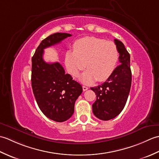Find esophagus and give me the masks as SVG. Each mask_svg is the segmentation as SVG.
I'll return each instance as SVG.
<instances>
[{
  "label": "esophagus",
  "mask_w": 159,
  "mask_h": 159,
  "mask_svg": "<svg viewBox=\"0 0 159 159\" xmlns=\"http://www.w3.org/2000/svg\"><path fill=\"white\" fill-rule=\"evenodd\" d=\"M87 89H88V87H86V86H83V90L84 91V92H85V91H86V90H87Z\"/></svg>",
  "instance_id": "1"
}]
</instances>
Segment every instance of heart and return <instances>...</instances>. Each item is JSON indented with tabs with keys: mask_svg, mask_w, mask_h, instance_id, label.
Here are the masks:
<instances>
[{
	"mask_svg": "<svg viewBox=\"0 0 159 159\" xmlns=\"http://www.w3.org/2000/svg\"><path fill=\"white\" fill-rule=\"evenodd\" d=\"M74 51H67L65 64L70 75L76 77L85 67L87 70L80 76L83 83L89 85L97 80L104 81L113 73L119 58L117 46L105 39L85 37L73 45Z\"/></svg>",
	"mask_w": 159,
	"mask_h": 159,
	"instance_id": "heart-1",
	"label": "heart"
}]
</instances>
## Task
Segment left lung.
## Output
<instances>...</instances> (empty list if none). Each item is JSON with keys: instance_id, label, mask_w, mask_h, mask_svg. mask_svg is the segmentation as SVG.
Returning <instances> with one entry per match:
<instances>
[{"instance_id": "1", "label": "left lung", "mask_w": 159, "mask_h": 159, "mask_svg": "<svg viewBox=\"0 0 159 159\" xmlns=\"http://www.w3.org/2000/svg\"><path fill=\"white\" fill-rule=\"evenodd\" d=\"M114 42L120 54L121 64L116 67L106 82L91 87L96 95V100L92 104L93 113L104 121L113 119L121 112L126 103L132 82L130 54L122 42L116 39Z\"/></svg>"}]
</instances>
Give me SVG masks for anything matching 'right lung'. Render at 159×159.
<instances>
[{
	"label": "right lung",
	"instance_id": "right-lung-1",
	"mask_svg": "<svg viewBox=\"0 0 159 159\" xmlns=\"http://www.w3.org/2000/svg\"><path fill=\"white\" fill-rule=\"evenodd\" d=\"M69 33H56L42 40L32 57L31 85L42 112L53 121L63 122L71 117L74 104L83 92L82 86L66 74L58 62L48 63L43 59V50L68 37Z\"/></svg>",
	"mask_w": 159,
	"mask_h": 159
}]
</instances>
